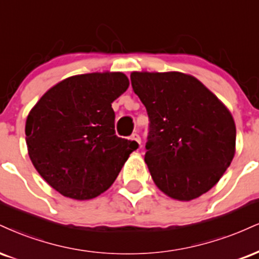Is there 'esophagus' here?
Wrapping results in <instances>:
<instances>
[{"label":"esophagus","mask_w":259,"mask_h":259,"mask_svg":"<svg viewBox=\"0 0 259 259\" xmlns=\"http://www.w3.org/2000/svg\"><path fill=\"white\" fill-rule=\"evenodd\" d=\"M132 140H134V141L138 142L139 145H140V143H141V138H140L139 134H136V133L133 134V135H132Z\"/></svg>","instance_id":"obj_1"}]
</instances>
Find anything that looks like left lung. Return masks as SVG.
<instances>
[{
  "label": "left lung",
  "instance_id": "left-lung-1",
  "mask_svg": "<svg viewBox=\"0 0 259 259\" xmlns=\"http://www.w3.org/2000/svg\"><path fill=\"white\" fill-rule=\"evenodd\" d=\"M130 78L151 121L145 161L155 186L181 201L210 191L235 154L228 108L191 74L132 72Z\"/></svg>",
  "mask_w": 259,
  "mask_h": 259
}]
</instances>
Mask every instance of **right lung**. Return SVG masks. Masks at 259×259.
<instances>
[{
  "instance_id": "obj_1",
  "label": "right lung",
  "mask_w": 259,
  "mask_h": 259,
  "mask_svg": "<svg viewBox=\"0 0 259 259\" xmlns=\"http://www.w3.org/2000/svg\"><path fill=\"white\" fill-rule=\"evenodd\" d=\"M129 87L121 72L68 77L31 108L25 124L29 157L64 197L89 200L107 191L139 143L114 133L112 102Z\"/></svg>"
}]
</instances>
